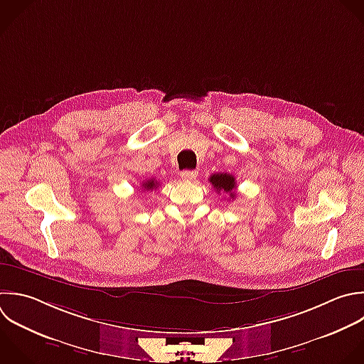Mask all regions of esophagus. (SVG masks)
Wrapping results in <instances>:
<instances>
[{
  "label": "esophagus",
  "mask_w": 364,
  "mask_h": 364,
  "mask_svg": "<svg viewBox=\"0 0 364 364\" xmlns=\"http://www.w3.org/2000/svg\"><path fill=\"white\" fill-rule=\"evenodd\" d=\"M196 176H198L196 171H182L181 172V178L183 181H193V179H196Z\"/></svg>",
  "instance_id": "1"
}]
</instances>
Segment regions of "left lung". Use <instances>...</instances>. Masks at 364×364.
Here are the masks:
<instances>
[{"label":"left lung","instance_id":"1","mask_svg":"<svg viewBox=\"0 0 364 364\" xmlns=\"http://www.w3.org/2000/svg\"><path fill=\"white\" fill-rule=\"evenodd\" d=\"M209 182L212 183V186L220 192H226L229 193L230 198H235L236 193H235V188H236V181H235V176L233 175H229V173H213L210 178H209Z\"/></svg>","mask_w":364,"mask_h":364}]
</instances>
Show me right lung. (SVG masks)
Returning a JSON list of instances; mask_svg holds the SVG:
<instances>
[{
	"label": "right lung",
	"instance_id": "obj_1",
	"mask_svg": "<svg viewBox=\"0 0 364 364\" xmlns=\"http://www.w3.org/2000/svg\"><path fill=\"white\" fill-rule=\"evenodd\" d=\"M156 186H158V182L152 178V179H149V181H145L144 183H142V188L144 189H146V191H152V189H156Z\"/></svg>",
	"mask_w": 364,
	"mask_h": 364
}]
</instances>
